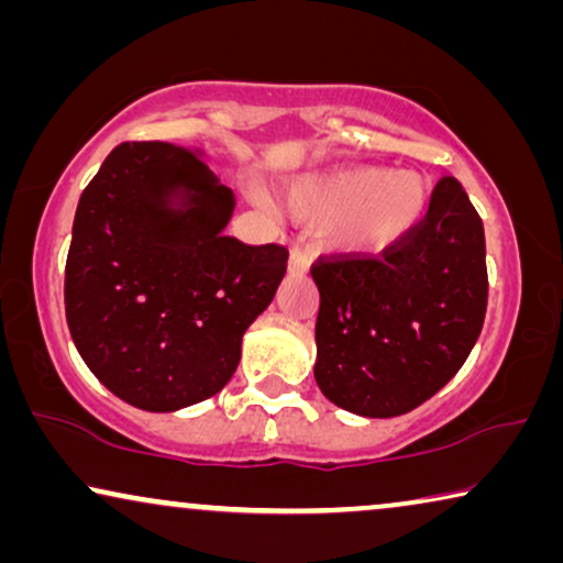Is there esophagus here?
I'll return each mask as SVG.
<instances>
[{"label":"esophagus","instance_id":"esophagus-1","mask_svg":"<svg viewBox=\"0 0 563 563\" xmlns=\"http://www.w3.org/2000/svg\"><path fill=\"white\" fill-rule=\"evenodd\" d=\"M287 272H289L291 276H302V274H307V272H310V258H307L305 253L299 251V249H291V251H289V261H287Z\"/></svg>","mask_w":563,"mask_h":563}]
</instances>
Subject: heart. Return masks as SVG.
<instances>
[{
	"mask_svg": "<svg viewBox=\"0 0 563 563\" xmlns=\"http://www.w3.org/2000/svg\"><path fill=\"white\" fill-rule=\"evenodd\" d=\"M433 207V184L418 172L345 166L287 187V210L310 225H333L330 243L353 258L382 256L418 233Z\"/></svg>",
	"mask_w": 563,
	"mask_h": 563,
	"instance_id": "1",
	"label": "heart"
}]
</instances>
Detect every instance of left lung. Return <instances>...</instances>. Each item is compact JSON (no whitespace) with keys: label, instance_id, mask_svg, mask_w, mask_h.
<instances>
[{"label":"left lung","instance_id":"left-lung-1","mask_svg":"<svg viewBox=\"0 0 563 563\" xmlns=\"http://www.w3.org/2000/svg\"><path fill=\"white\" fill-rule=\"evenodd\" d=\"M314 382L361 418H397L449 384L487 312L484 225L453 176L418 233L384 258L320 261Z\"/></svg>","mask_w":563,"mask_h":563}]
</instances>
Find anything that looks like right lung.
I'll return each instance as SVG.
<instances>
[{
  "mask_svg": "<svg viewBox=\"0 0 563 563\" xmlns=\"http://www.w3.org/2000/svg\"><path fill=\"white\" fill-rule=\"evenodd\" d=\"M202 148L122 143L76 207L66 322L89 372L148 412H176L235 374L287 249L228 238L235 195Z\"/></svg>",
  "mask_w": 563,
  "mask_h": 563,
  "instance_id": "1",
  "label": "right lung"
}]
</instances>
